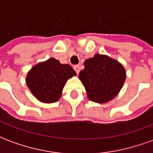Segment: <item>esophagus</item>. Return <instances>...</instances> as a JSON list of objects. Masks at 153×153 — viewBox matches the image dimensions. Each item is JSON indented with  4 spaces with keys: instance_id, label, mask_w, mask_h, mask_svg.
Returning <instances> with one entry per match:
<instances>
[{
    "instance_id": "obj_1",
    "label": "esophagus",
    "mask_w": 153,
    "mask_h": 153,
    "mask_svg": "<svg viewBox=\"0 0 153 153\" xmlns=\"http://www.w3.org/2000/svg\"><path fill=\"white\" fill-rule=\"evenodd\" d=\"M74 70H75V72H76L77 74L79 73L80 69H79V65H74Z\"/></svg>"
}]
</instances>
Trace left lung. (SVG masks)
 <instances>
[{"label":"left lung","mask_w":153,"mask_h":153,"mask_svg":"<svg viewBox=\"0 0 153 153\" xmlns=\"http://www.w3.org/2000/svg\"><path fill=\"white\" fill-rule=\"evenodd\" d=\"M125 77L121 64L100 54L85 60L84 69L79 74L88 99L98 103L113 99L121 89Z\"/></svg>","instance_id":"obj_1"}]
</instances>
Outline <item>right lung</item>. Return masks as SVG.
<instances>
[{"label":"right lung","mask_w":153,"mask_h":153,"mask_svg":"<svg viewBox=\"0 0 153 153\" xmlns=\"http://www.w3.org/2000/svg\"><path fill=\"white\" fill-rule=\"evenodd\" d=\"M76 75L70 65L51 58L38 64L28 74L26 83L32 93L42 102H57L68 79Z\"/></svg>","instance_id":"right-lung-1"}]
</instances>
